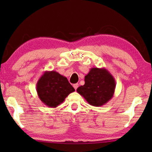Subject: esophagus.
Listing matches in <instances>:
<instances>
[{
	"label": "esophagus",
	"mask_w": 152,
	"mask_h": 152,
	"mask_svg": "<svg viewBox=\"0 0 152 152\" xmlns=\"http://www.w3.org/2000/svg\"><path fill=\"white\" fill-rule=\"evenodd\" d=\"M73 87H74V88L75 89V90L78 88V83H74V84H73Z\"/></svg>",
	"instance_id": "34e87169"
}]
</instances>
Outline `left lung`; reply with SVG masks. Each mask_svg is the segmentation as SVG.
I'll use <instances>...</instances> for the list:
<instances>
[{
  "instance_id": "8db88e82",
  "label": "left lung",
  "mask_w": 152,
  "mask_h": 152,
  "mask_svg": "<svg viewBox=\"0 0 152 152\" xmlns=\"http://www.w3.org/2000/svg\"><path fill=\"white\" fill-rule=\"evenodd\" d=\"M85 84L76 91L90 105L101 106L106 104L114 94L115 81L112 74L104 68H91L85 76Z\"/></svg>"
}]
</instances>
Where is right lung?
Segmentation results:
<instances>
[{
    "mask_svg": "<svg viewBox=\"0 0 152 152\" xmlns=\"http://www.w3.org/2000/svg\"><path fill=\"white\" fill-rule=\"evenodd\" d=\"M75 89L65 76L56 71H45L37 83L38 97L45 105L56 108Z\"/></svg>",
    "mask_w": 152,
    "mask_h": 152,
    "instance_id": "right-lung-1",
    "label": "right lung"
}]
</instances>
